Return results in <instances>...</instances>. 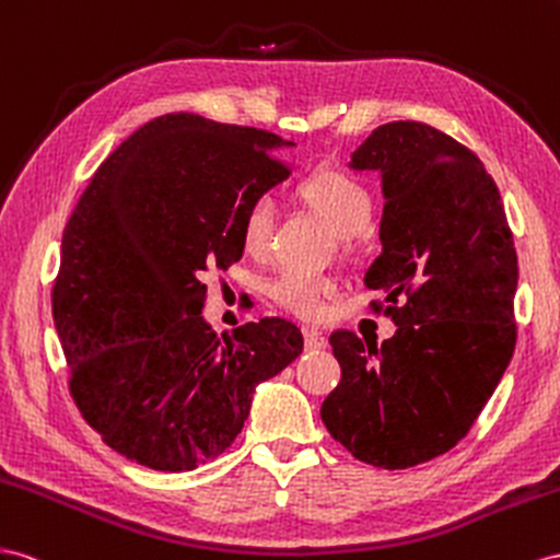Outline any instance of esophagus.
Returning a JSON list of instances; mask_svg holds the SVG:
<instances>
[{
	"label": "esophagus",
	"instance_id": "34e87169",
	"mask_svg": "<svg viewBox=\"0 0 560 560\" xmlns=\"http://www.w3.org/2000/svg\"><path fill=\"white\" fill-rule=\"evenodd\" d=\"M303 338H305V350L317 352L326 348V336L317 331V328H303Z\"/></svg>",
	"mask_w": 560,
	"mask_h": 560
}]
</instances>
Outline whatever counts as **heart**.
Returning a JSON list of instances; mask_svg holds the SVG:
<instances>
[{"label":"heart","mask_w":560,"mask_h":560,"mask_svg":"<svg viewBox=\"0 0 560 560\" xmlns=\"http://www.w3.org/2000/svg\"><path fill=\"white\" fill-rule=\"evenodd\" d=\"M293 196L307 210L317 212L338 234L342 248H357L366 238V224L374 218V194L369 186L340 167H319L293 186ZM277 212L267 196H257L246 206L238 222L241 248L250 257H262L271 246ZM336 293V281L324 275L289 269L269 285L277 305L303 319H319L326 300Z\"/></svg>","instance_id":"b5f03b06"}]
</instances>
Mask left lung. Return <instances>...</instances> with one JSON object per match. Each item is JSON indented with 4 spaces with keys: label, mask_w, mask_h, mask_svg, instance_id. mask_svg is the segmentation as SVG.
I'll return each instance as SVG.
<instances>
[{
    "label": "left lung",
    "mask_w": 560,
    "mask_h": 560,
    "mask_svg": "<svg viewBox=\"0 0 560 560\" xmlns=\"http://www.w3.org/2000/svg\"><path fill=\"white\" fill-rule=\"evenodd\" d=\"M352 167L378 170L383 253L371 310L397 324L381 346L340 328L328 342L340 383L322 421L354 458L402 470L468 435L515 348L518 255L480 158L417 120L376 127Z\"/></svg>",
    "instance_id": "obj_1"
}]
</instances>
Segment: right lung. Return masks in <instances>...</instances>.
Wrapping results in <instances>:
<instances>
[{
	"mask_svg": "<svg viewBox=\"0 0 560 560\" xmlns=\"http://www.w3.org/2000/svg\"><path fill=\"white\" fill-rule=\"evenodd\" d=\"M281 137L167 113L127 137L70 214L51 310L80 413L110 450L153 470L218 458L257 383L303 352L267 317L218 336L200 317L210 269L241 260L238 222L291 175Z\"/></svg>",
	"mask_w": 560,
	"mask_h": 560,
	"instance_id": "add662e5",
	"label": "right lung"
}]
</instances>
